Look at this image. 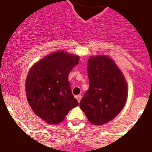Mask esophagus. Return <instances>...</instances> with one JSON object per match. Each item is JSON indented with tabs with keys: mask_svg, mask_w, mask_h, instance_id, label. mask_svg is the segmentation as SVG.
<instances>
[{
	"mask_svg": "<svg viewBox=\"0 0 152 152\" xmlns=\"http://www.w3.org/2000/svg\"><path fill=\"white\" fill-rule=\"evenodd\" d=\"M76 99H77V101H78L79 102H80V99H81V95H76Z\"/></svg>",
	"mask_w": 152,
	"mask_h": 152,
	"instance_id": "obj_1",
	"label": "esophagus"
}]
</instances>
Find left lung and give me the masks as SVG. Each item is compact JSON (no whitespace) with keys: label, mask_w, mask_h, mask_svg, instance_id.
I'll return each mask as SVG.
<instances>
[{"label":"left lung","mask_w":152,"mask_h":152,"mask_svg":"<svg viewBox=\"0 0 152 152\" xmlns=\"http://www.w3.org/2000/svg\"><path fill=\"white\" fill-rule=\"evenodd\" d=\"M87 70L89 89L80 106L91 123L103 125L113 120L125 106L127 83L115 62L107 56L91 57Z\"/></svg>","instance_id":"obj_1"}]
</instances>
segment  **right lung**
<instances>
[{
	"mask_svg": "<svg viewBox=\"0 0 152 152\" xmlns=\"http://www.w3.org/2000/svg\"><path fill=\"white\" fill-rule=\"evenodd\" d=\"M79 56L57 51L33 65L26 80L27 99L32 110L46 122L55 125L79 105L72 94L69 74Z\"/></svg>",
	"mask_w": 152,
	"mask_h": 152,
	"instance_id": "add662e5",
	"label": "right lung"
}]
</instances>
